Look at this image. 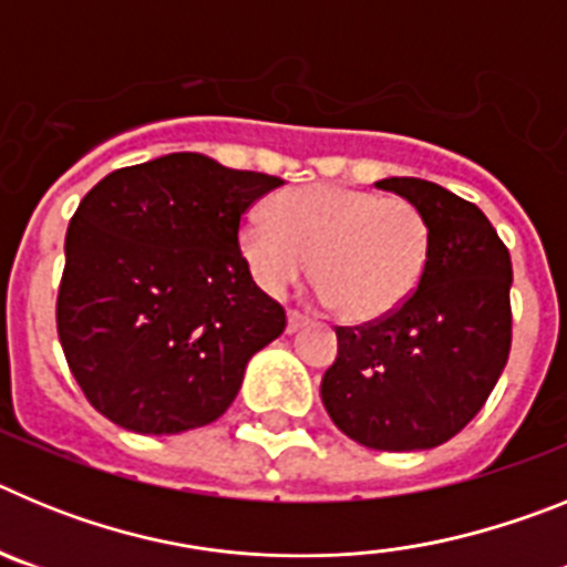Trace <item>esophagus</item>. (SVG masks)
I'll list each match as a JSON object with an SVG mask.
<instances>
[{"mask_svg":"<svg viewBox=\"0 0 567 567\" xmlns=\"http://www.w3.org/2000/svg\"><path fill=\"white\" fill-rule=\"evenodd\" d=\"M303 327H307V318H303V315H298V312L287 315V332L289 334H295L298 329H303Z\"/></svg>","mask_w":567,"mask_h":567,"instance_id":"obj_1","label":"esophagus"}]
</instances>
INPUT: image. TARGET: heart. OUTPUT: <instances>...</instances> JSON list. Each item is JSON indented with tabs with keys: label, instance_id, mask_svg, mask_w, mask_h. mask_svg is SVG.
<instances>
[{
	"label": "heart",
	"instance_id": "b5f03b06",
	"mask_svg": "<svg viewBox=\"0 0 567 567\" xmlns=\"http://www.w3.org/2000/svg\"><path fill=\"white\" fill-rule=\"evenodd\" d=\"M238 247L255 284L284 295L303 272L315 295L352 323H372L412 298L429 258V227L414 204L369 189L315 184L252 207Z\"/></svg>",
	"mask_w": 567,
	"mask_h": 567
}]
</instances>
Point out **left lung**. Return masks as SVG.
I'll list each match as a JSON object with an SVG mask.
<instances>
[{"mask_svg": "<svg viewBox=\"0 0 567 567\" xmlns=\"http://www.w3.org/2000/svg\"><path fill=\"white\" fill-rule=\"evenodd\" d=\"M420 209L429 258L398 312L338 329L320 383L329 417L374 452H425L483 409L511 349V255L477 204L423 178H383Z\"/></svg>", "mask_w": 567, "mask_h": 567, "instance_id": "obj_1", "label": "left lung"}]
</instances>
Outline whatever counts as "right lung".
Here are the masks:
<instances>
[{"mask_svg": "<svg viewBox=\"0 0 567 567\" xmlns=\"http://www.w3.org/2000/svg\"><path fill=\"white\" fill-rule=\"evenodd\" d=\"M280 178L169 153L104 175L64 238L56 323L96 412L135 434H182L233 405L287 315L255 287L240 215Z\"/></svg>", "mask_w": 567, "mask_h": 567, "instance_id": "obj_1", "label": "right lung"}]
</instances>
